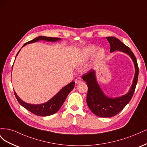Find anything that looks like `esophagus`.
Returning <instances> with one entry per match:
<instances>
[{"label":"esophagus","instance_id":"obj_1","mask_svg":"<svg viewBox=\"0 0 147 147\" xmlns=\"http://www.w3.org/2000/svg\"><path fill=\"white\" fill-rule=\"evenodd\" d=\"M82 82V80L81 78H80V77L77 78L76 79H75V83H76V84L81 83Z\"/></svg>","mask_w":147,"mask_h":147}]
</instances>
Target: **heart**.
<instances>
[{"label": "heart", "mask_w": 147, "mask_h": 147, "mask_svg": "<svg viewBox=\"0 0 147 147\" xmlns=\"http://www.w3.org/2000/svg\"><path fill=\"white\" fill-rule=\"evenodd\" d=\"M96 47H95L94 46L89 47L86 48L81 54L82 58L84 59H88L89 57L91 56L93 54V53H94V52L96 51ZM104 56H105V51L104 49L100 48V49H99V50H97V52L96 53L93 61H94V63H97V62H99V61L103 59Z\"/></svg>", "instance_id": "heart-1"}]
</instances>
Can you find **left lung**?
<instances>
[{"label": "left lung", "mask_w": 147, "mask_h": 147, "mask_svg": "<svg viewBox=\"0 0 147 147\" xmlns=\"http://www.w3.org/2000/svg\"><path fill=\"white\" fill-rule=\"evenodd\" d=\"M106 38L110 43V52L119 50L127 53L131 56L134 63L136 73L130 91L127 94L118 98H109L104 94L96 82L94 70L91 69L83 75L82 78L86 82L88 88L86 97L88 107L97 116L104 118L115 116L130 102L135 91L139 76V67L136 57L131 49L117 38L107 37Z\"/></svg>", "instance_id": "8db88e82"}]
</instances>
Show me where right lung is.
<instances>
[{"mask_svg": "<svg viewBox=\"0 0 147 147\" xmlns=\"http://www.w3.org/2000/svg\"><path fill=\"white\" fill-rule=\"evenodd\" d=\"M59 39L60 38H56V37L39 36L37 38L32 40L24 43V45L23 46V47L26 45H27V43L35 42L38 40H47V41L55 42V41L59 40ZM20 51V50H19L18 52L17 55L18 54ZM74 86H75L74 82L70 83L69 84H67V85L65 86L64 88L62 89V90L57 93L56 95H55L54 97H53L51 99H50L48 102H46V103L40 104V105H32V104H29L26 103V102H23L18 96H17V94H16V92L15 91H14V93L17 100L18 101L20 105L24 107L26 109H27L29 111V112L34 113V115H38V116L47 117V116H50V115L55 114L59 110V109L61 107V106L63 105V103L64 102L67 96H68L69 92L74 89Z\"/></svg>", "mask_w": 147, "mask_h": 147, "instance_id": "add662e5", "label": "right lung"}]
</instances>
